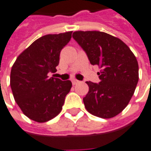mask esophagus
Segmentation results:
<instances>
[{"label":"esophagus","instance_id":"obj_1","mask_svg":"<svg viewBox=\"0 0 151 151\" xmlns=\"http://www.w3.org/2000/svg\"><path fill=\"white\" fill-rule=\"evenodd\" d=\"M78 83H79L78 80H76V79H73V80H72L73 85H76V84H78Z\"/></svg>","mask_w":151,"mask_h":151}]
</instances>
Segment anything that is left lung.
<instances>
[{
    "label": "left lung",
    "instance_id": "obj_1",
    "mask_svg": "<svg viewBox=\"0 0 151 151\" xmlns=\"http://www.w3.org/2000/svg\"><path fill=\"white\" fill-rule=\"evenodd\" d=\"M85 50L92 65L101 68V82H86L89 91L83 98L86 110L92 115L110 119L128 105L139 79L134 54L122 40L99 31H76L73 33Z\"/></svg>",
    "mask_w": 151,
    "mask_h": 151
}]
</instances>
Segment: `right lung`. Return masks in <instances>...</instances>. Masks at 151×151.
Here are the masks:
<instances>
[{"label":"right lung","instance_id":"1","mask_svg":"<svg viewBox=\"0 0 151 151\" xmlns=\"http://www.w3.org/2000/svg\"><path fill=\"white\" fill-rule=\"evenodd\" d=\"M72 32L48 34L37 39L17 57L10 72V87L24 114L45 123L60 113L66 95L72 87L69 80L49 78L60 62V54Z\"/></svg>","mask_w":151,"mask_h":151}]
</instances>
